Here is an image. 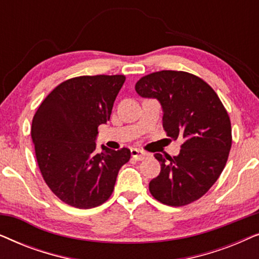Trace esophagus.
<instances>
[{
	"instance_id": "1",
	"label": "esophagus",
	"mask_w": 259,
	"mask_h": 259,
	"mask_svg": "<svg viewBox=\"0 0 259 259\" xmlns=\"http://www.w3.org/2000/svg\"><path fill=\"white\" fill-rule=\"evenodd\" d=\"M131 154H132V157L134 159H137V160H143V159L147 158L148 155H150V153H147V152L145 151H141L139 148H132V150H131Z\"/></svg>"
}]
</instances>
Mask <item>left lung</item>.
Listing matches in <instances>:
<instances>
[{
    "mask_svg": "<svg viewBox=\"0 0 259 259\" xmlns=\"http://www.w3.org/2000/svg\"><path fill=\"white\" fill-rule=\"evenodd\" d=\"M136 91L144 98L158 99L166 134L183 139L177 157L154 154L161 169L150 182L151 194L168 206L193 203L217 182L228 161L232 145L228 111L210 84L182 70L145 75Z\"/></svg>",
    "mask_w": 259,
    "mask_h": 259,
    "instance_id": "obj_1",
    "label": "left lung"
}]
</instances>
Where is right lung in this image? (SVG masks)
Wrapping results in <instances>:
<instances>
[{
    "label": "right lung",
    "instance_id": "right-lung-1",
    "mask_svg": "<svg viewBox=\"0 0 259 259\" xmlns=\"http://www.w3.org/2000/svg\"><path fill=\"white\" fill-rule=\"evenodd\" d=\"M125 75H83L56 86L38 106L31 139L42 178L63 203L76 208L104 204L114 190L131 151L102 146L95 152L98 127L111 118Z\"/></svg>",
    "mask_w": 259,
    "mask_h": 259
}]
</instances>
